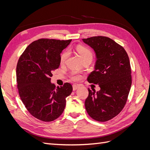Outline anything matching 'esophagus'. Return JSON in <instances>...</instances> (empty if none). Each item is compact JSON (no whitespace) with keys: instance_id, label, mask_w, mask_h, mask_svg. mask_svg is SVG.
Here are the masks:
<instances>
[{"instance_id":"1","label":"esophagus","mask_w":150,"mask_h":150,"mask_svg":"<svg viewBox=\"0 0 150 150\" xmlns=\"http://www.w3.org/2000/svg\"><path fill=\"white\" fill-rule=\"evenodd\" d=\"M79 88V85H76V84H74L73 86H72V89H73V91H76L78 89V88Z\"/></svg>"}]
</instances>
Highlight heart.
I'll return each instance as SVG.
<instances>
[{
  "label": "heart",
  "mask_w": 150,
  "mask_h": 150,
  "mask_svg": "<svg viewBox=\"0 0 150 150\" xmlns=\"http://www.w3.org/2000/svg\"><path fill=\"white\" fill-rule=\"evenodd\" d=\"M76 51L79 54V56L81 58V59L83 60V61L86 59H92L93 54L92 52L91 51V50L88 48L83 46H80L79 45V46H78L76 47ZM68 56H69V51H68L67 50H66V51L63 52L61 55L60 61L61 64H64L66 61ZM72 79L78 81L81 79V76L78 73H77V72H73L72 73Z\"/></svg>",
  "instance_id": "1"
}]
</instances>
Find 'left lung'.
I'll return each instance as SVG.
<instances>
[{
	"label": "left lung",
	"instance_id": "left-lung-1",
	"mask_svg": "<svg viewBox=\"0 0 150 150\" xmlns=\"http://www.w3.org/2000/svg\"><path fill=\"white\" fill-rule=\"evenodd\" d=\"M83 41L96 54L94 70L88 81L100 87L97 92L88 89L86 110L93 120L107 121L118 115L126 103L131 86L129 57L123 47L109 38L96 36Z\"/></svg>",
	"mask_w": 150,
	"mask_h": 150
}]
</instances>
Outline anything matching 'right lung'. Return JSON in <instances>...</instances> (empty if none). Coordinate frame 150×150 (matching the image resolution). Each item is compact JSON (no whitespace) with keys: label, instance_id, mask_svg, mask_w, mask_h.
I'll use <instances>...</instances> for the list:
<instances>
[{"label":"right lung","instance_id":"1","mask_svg":"<svg viewBox=\"0 0 150 150\" xmlns=\"http://www.w3.org/2000/svg\"><path fill=\"white\" fill-rule=\"evenodd\" d=\"M72 40L41 39L27 47L16 68L17 89L27 110L35 118L50 122L64 110L66 98L72 86L65 83L56 88L51 83L52 72L59 67L61 53Z\"/></svg>","mask_w":150,"mask_h":150}]
</instances>
